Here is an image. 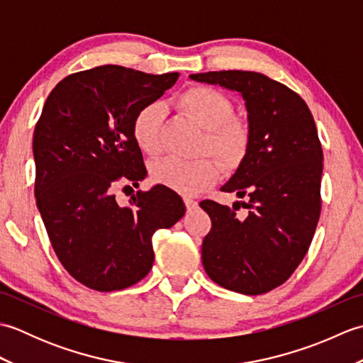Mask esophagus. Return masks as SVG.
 Returning a JSON list of instances; mask_svg holds the SVG:
<instances>
[{
    "mask_svg": "<svg viewBox=\"0 0 363 363\" xmlns=\"http://www.w3.org/2000/svg\"><path fill=\"white\" fill-rule=\"evenodd\" d=\"M184 204H186L187 209H195V207L198 206V203L195 201V199H190V198H184Z\"/></svg>",
    "mask_w": 363,
    "mask_h": 363,
    "instance_id": "34e87169",
    "label": "esophagus"
}]
</instances>
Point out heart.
<instances>
[{
	"mask_svg": "<svg viewBox=\"0 0 363 363\" xmlns=\"http://www.w3.org/2000/svg\"><path fill=\"white\" fill-rule=\"evenodd\" d=\"M179 104L207 130V150L226 167L240 164L250 146V128L245 121L233 118L234 103L225 94L206 86L190 87L181 95ZM165 115L167 106L162 101L146 103L137 111L133 135L143 152L157 154L162 150ZM150 173L154 182L177 194L198 195L218 181L220 168L209 157H165L152 162Z\"/></svg>",
	"mask_w": 363,
	"mask_h": 363,
	"instance_id": "heart-1",
	"label": "heart"
}]
</instances>
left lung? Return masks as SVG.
Returning <instances> with one entry per match:
<instances>
[{
  "label": "left lung",
  "mask_w": 363,
  "mask_h": 363,
  "mask_svg": "<svg viewBox=\"0 0 363 363\" xmlns=\"http://www.w3.org/2000/svg\"><path fill=\"white\" fill-rule=\"evenodd\" d=\"M245 99L250 146L223 191L246 198L235 208L201 201L212 220L201 259L207 276L243 295H262L289 279L304 259L321 212L323 150L309 107L284 84L257 72L190 74Z\"/></svg>",
  "instance_id": "8db88e82"
}]
</instances>
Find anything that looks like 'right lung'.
Listing matches in <instances>:
<instances>
[{
    "instance_id": "1",
    "label": "right lung",
    "mask_w": 363,
    "mask_h": 363,
    "mask_svg": "<svg viewBox=\"0 0 363 363\" xmlns=\"http://www.w3.org/2000/svg\"><path fill=\"white\" fill-rule=\"evenodd\" d=\"M177 78L101 65L67 76L46 98L33 138L35 201L60 264L89 289L142 281L154 262L152 234L186 213L181 196L160 184L126 207L113 195L118 184L137 187L146 177L133 121Z\"/></svg>"
}]
</instances>
